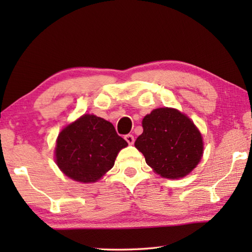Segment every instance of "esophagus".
Here are the masks:
<instances>
[{
    "label": "esophagus",
    "instance_id": "esophagus-1",
    "mask_svg": "<svg viewBox=\"0 0 252 252\" xmlns=\"http://www.w3.org/2000/svg\"><path fill=\"white\" fill-rule=\"evenodd\" d=\"M125 139H126V141L129 143V144H133V142H134V136L132 135V134H126L125 136Z\"/></svg>",
    "mask_w": 252,
    "mask_h": 252
}]
</instances>
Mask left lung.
<instances>
[{
    "label": "left lung",
    "mask_w": 252,
    "mask_h": 252,
    "mask_svg": "<svg viewBox=\"0 0 252 252\" xmlns=\"http://www.w3.org/2000/svg\"><path fill=\"white\" fill-rule=\"evenodd\" d=\"M142 126L134 146L158 174L179 179L197 167L203 153L202 136L185 114L176 109H156L144 117Z\"/></svg>",
    "instance_id": "obj_1"
}]
</instances>
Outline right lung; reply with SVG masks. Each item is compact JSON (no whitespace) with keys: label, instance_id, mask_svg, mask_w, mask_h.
<instances>
[{"label":"right lung","instance_id":"add662e5","mask_svg":"<svg viewBox=\"0 0 252 252\" xmlns=\"http://www.w3.org/2000/svg\"><path fill=\"white\" fill-rule=\"evenodd\" d=\"M126 146L112 123L84 114L59 134L55 160L63 173L73 180L95 182L112 169L119 151Z\"/></svg>","mask_w":252,"mask_h":252}]
</instances>
